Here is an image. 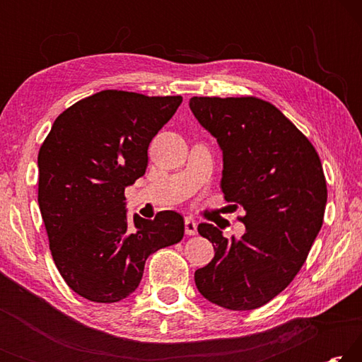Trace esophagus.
I'll list each match as a JSON object with an SVG mask.
<instances>
[{
    "instance_id": "1",
    "label": "esophagus",
    "mask_w": 362,
    "mask_h": 362,
    "mask_svg": "<svg viewBox=\"0 0 362 362\" xmlns=\"http://www.w3.org/2000/svg\"><path fill=\"white\" fill-rule=\"evenodd\" d=\"M196 231H198V223H196L193 218L187 217L185 218V233L188 236H193V235H196Z\"/></svg>"
}]
</instances>
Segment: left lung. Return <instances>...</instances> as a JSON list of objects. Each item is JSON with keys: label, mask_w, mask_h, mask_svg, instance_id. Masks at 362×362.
I'll return each instance as SVG.
<instances>
[{"label": "left lung", "mask_w": 362, "mask_h": 362, "mask_svg": "<svg viewBox=\"0 0 362 362\" xmlns=\"http://www.w3.org/2000/svg\"><path fill=\"white\" fill-rule=\"evenodd\" d=\"M189 110L223 155L222 192L246 216L241 240L199 223L216 255L196 269L201 296L226 310L268 303L296 278L321 230L327 187L315 146L257 97H192Z\"/></svg>", "instance_id": "1"}]
</instances>
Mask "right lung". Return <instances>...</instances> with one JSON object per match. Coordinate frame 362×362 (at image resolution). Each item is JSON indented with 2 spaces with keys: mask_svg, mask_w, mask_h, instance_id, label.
I'll return each mask as SVG.
<instances>
[{
  "mask_svg": "<svg viewBox=\"0 0 362 362\" xmlns=\"http://www.w3.org/2000/svg\"><path fill=\"white\" fill-rule=\"evenodd\" d=\"M180 95L102 90L57 116L38 153V204L54 263L78 296L113 303L137 289L145 262L183 238V217L127 222L124 188L148 166V145Z\"/></svg>",
  "mask_w": 362,
  "mask_h": 362,
  "instance_id": "obj_1",
  "label": "right lung"
}]
</instances>
